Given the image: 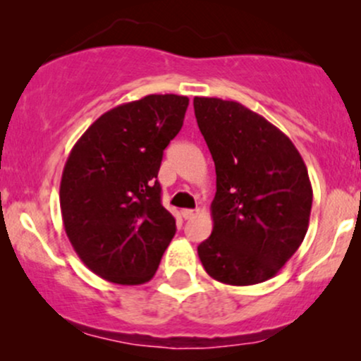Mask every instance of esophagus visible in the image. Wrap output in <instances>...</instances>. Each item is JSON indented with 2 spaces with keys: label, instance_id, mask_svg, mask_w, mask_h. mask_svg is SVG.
Masks as SVG:
<instances>
[{
  "label": "esophagus",
  "instance_id": "34e87169",
  "mask_svg": "<svg viewBox=\"0 0 361 361\" xmlns=\"http://www.w3.org/2000/svg\"><path fill=\"white\" fill-rule=\"evenodd\" d=\"M198 210H193V209H183L181 210V217L185 219V221H188V219H193L195 215H197Z\"/></svg>",
  "mask_w": 361,
  "mask_h": 361
}]
</instances>
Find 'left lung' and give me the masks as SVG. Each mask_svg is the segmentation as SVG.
Listing matches in <instances>:
<instances>
[{"instance_id": "obj_1", "label": "left lung", "mask_w": 361, "mask_h": 361, "mask_svg": "<svg viewBox=\"0 0 361 361\" xmlns=\"http://www.w3.org/2000/svg\"><path fill=\"white\" fill-rule=\"evenodd\" d=\"M193 109L217 175L214 229L198 258L222 283H261L280 271L307 233V168L280 128L241 103L195 97Z\"/></svg>"}]
</instances>
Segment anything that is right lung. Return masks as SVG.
Returning a JSON list of instances; mask_svg holds the SVG:
<instances>
[{"label":"right lung","instance_id":"1","mask_svg":"<svg viewBox=\"0 0 361 361\" xmlns=\"http://www.w3.org/2000/svg\"><path fill=\"white\" fill-rule=\"evenodd\" d=\"M186 109L188 98L178 94L115 106L91 123L66 161L59 192L66 234L102 279L146 283L176 233L157 173Z\"/></svg>","mask_w":361,"mask_h":361}]
</instances>
